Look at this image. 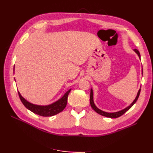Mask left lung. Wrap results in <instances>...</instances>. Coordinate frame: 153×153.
Segmentation results:
<instances>
[{"label":"left lung","mask_w":153,"mask_h":153,"mask_svg":"<svg viewBox=\"0 0 153 153\" xmlns=\"http://www.w3.org/2000/svg\"><path fill=\"white\" fill-rule=\"evenodd\" d=\"M134 51L136 53H137L138 54V56L139 57V58L141 59V56H140V53H139V52L138 50L137 49H134ZM140 92H141V89L139 90V91L137 93V97H136V98L135 99V100H134V102H133L130 105H129V106L127 107V108H126L125 109H123L122 110H120V111H118V112H112V113H108V112H104L102 111V110L99 109L97 107L95 106V104H94V102H93V90L91 89V93H90V105L91 106L92 108L95 110V111L96 112H97L98 114H99L102 115L103 116H106V117H108V118H118V117L121 116L122 115H123V114H124L125 112H126L128 110L131 108V107L134 105V104L136 102V101H137L138 98H139V95H140Z\"/></svg>","instance_id":"left-lung-1"}]
</instances>
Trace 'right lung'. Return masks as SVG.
Masks as SVG:
<instances>
[{
  "label": "right lung",
  "mask_w": 153,
  "mask_h": 153,
  "mask_svg": "<svg viewBox=\"0 0 153 153\" xmlns=\"http://www.w3.org/2000/svg\"><path fill=\"white\" fill-rule=\"evenodd\" d=\"M70 91L71 89L68 90L64 94V95L60 99L58 100V101L48 106H39L33 105V104H31L27 101L24 98H23L19 91L18 95L23 105L32 112L41 116H53L60 113L65 108V107H66L67 105L68 96L69 95Z\"/></svg>",
  "instance_id": "obj_1"
}]
</instances>
